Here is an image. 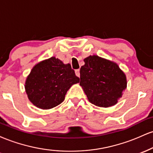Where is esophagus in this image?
Masks as SVG:
<instances>
[{
    "instance_id": "esophagus-1",
    "label": "esophagus",
    "mask_w": 153,
    "mask_h": 153,
    "mask_svg": "<svg viewBox=\"0 0 153 153\" xmlns=\"http://www.w3.org/2000/svg\"><path fill=\"white\" fill-rule=\"evenodd\" d=\"M75 75H76L77 76H78V77H79V78H80V70H79V69L75 70Z\"/></svg>"
}]
</instances>
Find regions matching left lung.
I'll list each match as a JSON object with an SVG mask.
<instances>
[{"mask_svg": "<svg viewBox=\"0 0 153 153\" xmlns=\"http://www.w3.org/2000/svg\"><path fill=\"white\" fill-rule=\"evenodd\" d=\"M80 82L89 101L100 107L114 106L127 87L124 73L114 62L97 55L84 59Z\"/></svg>", "mask_w": 153, "mask_h": 153, "instance_id": "8db88e82", "label": "left lung"}]
</instances>
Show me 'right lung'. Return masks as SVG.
I'll use <instances>...</instances> for the list:
<instances>
[{
  "label": "right lung",
  "instance_id": "obj_1",
  "mask_svg": "<svg viewBox=\"0 0 153 153\" xmlns=\"http://www.w3.org/2000/svg\"><path fill=\"white\" fill-rule=\"evenodd\" d=\"M79 81L71 65L51 57L33 68L26 79L25 89L34 106L50 109L60 104L68 89Z\"/></svg>",
  "mask_w": 153,
  "mask_h": 153
}]
</instances>
